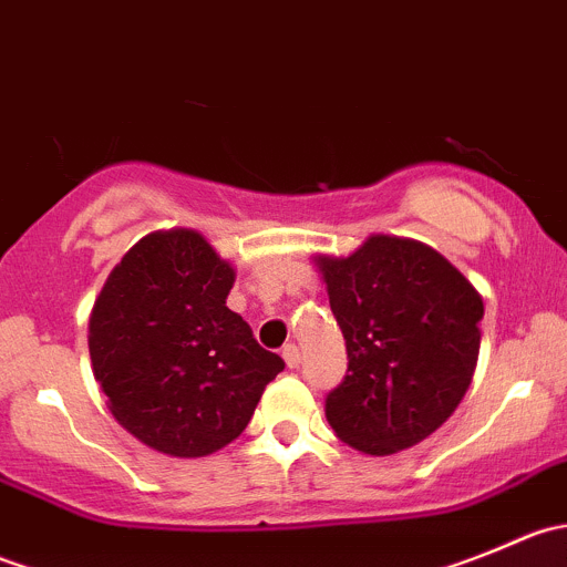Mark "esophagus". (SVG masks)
<instances>
[{"mask_svg": "<svg viewBox=\"0 0 567 567\" xmlns=\"http://www.w3.org/2000/svg\"><path fill=\"white\" fill-rule=\"evenodd\" d=\"M282 359H285V364H288L290 370L299 368V362H301L299 346H293V342H290V346H285V348H282Z\"/></svg>", "mask_w": 567, "mask_h": 567, "instance_id": "esophagus-1", "label": "esophagus"}]
</instances>
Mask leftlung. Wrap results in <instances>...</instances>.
I'll return each mask as SVG.
<instances>
[{"mask_svg":"<svg viewBox=\"0 0 567 567\" xmlns=\"http://www.w3.org/2000/svg\"><path fill=\"white\" fill-rule=\"evenodd\" d=\"M312 260L348 348V375L326 398L331 431L364 455L414 447L472 384L483 296L414 238L379 233L353 255Z\"/></svg>","mask_w":567,"mask_h":567,"instance_id":"1","label":"left lung"}]
</instances>
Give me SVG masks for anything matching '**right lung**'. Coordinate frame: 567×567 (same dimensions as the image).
Listing matches in <instances>:
<instances>
[{
	"instance_id": "obj_1",
	"label": "right lung",
	"mask_w": 567,
	"mask_h": 567,
	"mask_svg": "<svg viewBox=\"0 0 567 567\" xmlns=\"http://www.w3.org/2000/svg\"><path fill=\"white\" fill-rule=\"evenodd\" d=\"M236 268L188 227L147 233L90 312V362L114 420L173 458H205L244 433L277 353L227 307Z\"/></svg>"
}]
</instances>
